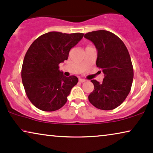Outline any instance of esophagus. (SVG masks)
I'll return each mask as SVG.
<instances>
[{
  "label": "esophagus",
  "instance_id": "esophagus-1",
  "mask_svg": "<svg viewBox=\"0 0 153 153\" xmlns=\"http://www.w3.org/2000/svg\"><path fill=\"white\" fill-rule=\"evenodd\" d=\"M79 82H81V83H83V82H85V81H86V80H85V79H81V78L79 79Z\"/></svg>",
  "mask_w": 153,
  "mask_h": 153
}]
</instances>
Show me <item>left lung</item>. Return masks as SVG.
Wrapping results in <instances>:
<instances>
[{"mask_svg": "<svg viewBox=\"0 0 153 153\" xmlns=\"http://www.w3.org/2000/svg\"><path fill=\"white\" fill-rule=\"evenodd\" d=\"M97 51L96 65L104 73L102 83L91 80L94 90L89 102L102 110H112L120 106L128 95L132 84L134 71L126 46L109 31L100 30L85 34Z\"/></svg>", "mask_w": 153, "mask_h": 153, "instance_id": "8db88e82", "label": "left lung"}]
</instances>
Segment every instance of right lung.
<instances>
[{"instance_id":"obj_1","label":"right lung","mask_w":153,"mask_h":153,"mask_svg":"<svg viewBox=\"0 0 153 153\" xmlns=\"http://www.w3.org/2000/svg\"><path fill=\"white\" fill-rule=\"evenodd\" d=\"M83 35L53 31L39 36L30 46L23 62L22 78L27 97L35 107L53 111L65 104L78 78L65 76L58 65L68 60L70 49Z\"/></svg>"}]
</instances>
